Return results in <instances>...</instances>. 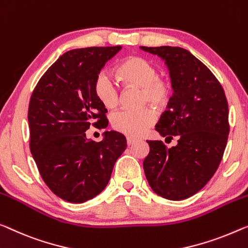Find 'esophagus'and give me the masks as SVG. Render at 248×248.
<instances>
[{
    "mask_svg": "<svg viewBox=\"0 0 248 248\" xmlns=\"http://www.w3.org/2000/svg\"><path fill=\"white\" fill-rule=\"evenodd\" d=\"M136 141H137V139L131 138V137H128V138H127V145L128 146H132Z\"/></svg>",
    "mask_w": 248,
    "mask_h": 248,
    "instance_id": "obj_1",
    "label": "esophagus"
}]
</instances>
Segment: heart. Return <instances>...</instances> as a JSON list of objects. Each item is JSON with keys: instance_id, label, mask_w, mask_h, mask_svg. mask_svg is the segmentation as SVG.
<instances>
[{"instance_id": "obj_1", "label": "heart", "mask_w": 248, "mask_h": 248, "mask_svg": "<svg viewBox=\"0 0 248 248\" xmlns=\"http://www.w3.org/2000/svg\"><path fill=\"white\" fill-rule=\"evenodd\" d=\"M158 68L142 57H129L117 69V77L127 88H140V102L149 103L157 110L169 105L172 97V83L167 78L158 76ZM94 94L107 109L119 105L120 93L110 77L105 72L95 78ZM156 121L153 110L148 107L140 109H124L111 117L114 130L132 138L142 136Z\"/></svg>"}]
</instances>
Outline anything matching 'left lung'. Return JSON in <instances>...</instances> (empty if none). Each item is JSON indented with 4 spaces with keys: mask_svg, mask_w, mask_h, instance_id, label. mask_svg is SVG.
<instances>
[{
    "mask_svg": "<svg viewBox=\"0 0 248 248\" xmlns=\"http://www.w3.org/2000/svg\"><path fill=\"white\" fill-rule=\"evenodd\" d=\"M159 55L170 71L173 94L156 130L178 143L147 140L146 178L157 195L182 201L195 195L216 172L226 148L230 123L224 89L207 66L178 46H141Z\"/></svg>",
    "mask_w": 248,
    "mask_h": 248,
    "instance_id": "obj_1",
    "label": "left lung"
}]
</instances>
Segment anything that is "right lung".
<instances>
[{
	"label": "right lung",
	"mask_w": 248,
	"mask_h": 248,
	"mask_svg": "<svg viewBox=\"0 0 248 248\" xmlns=\"http://www.w3.org/2000/svg\"><path fill=\"white\" fill-rule=\"evenodd\" d=\"M120 50L116 46L68 51L32 92L30 149L43 182L63 201L83 202L100 194L127 148L125 137L117 131H107L99 142L86 137L90 125H108L93 86L106 62Z\"/></svg>",
	"instance_id": "add662e5"
}]
</instances>
